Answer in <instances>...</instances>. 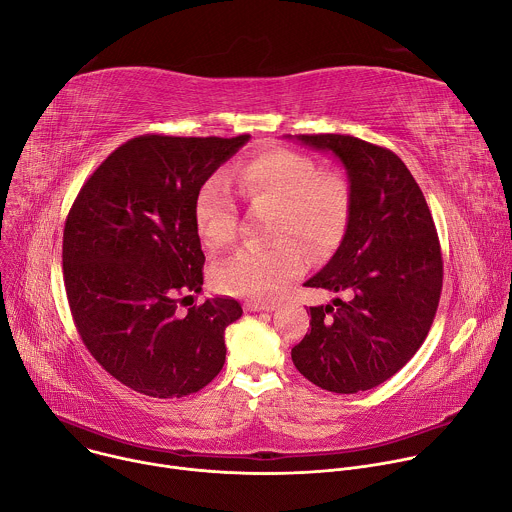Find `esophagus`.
Wrapping results in <instances>:
<instances>
[{
  "label": "esophagus",
  "instance_id": "1",
  "mask_svg": "<svg viewBox=\"0 0 512 512\" xmlns=\"http://www.w3.org/2000/svg\"><path fill=\"white\" fill-rule=\"evenodd\" d=\"M243 308L247 312H269V310H275V304L273 302H261V300H251V302H245Z\"/></svg>",
  "mask_w": 512,
  "mask_h": 512
}]
</instances>
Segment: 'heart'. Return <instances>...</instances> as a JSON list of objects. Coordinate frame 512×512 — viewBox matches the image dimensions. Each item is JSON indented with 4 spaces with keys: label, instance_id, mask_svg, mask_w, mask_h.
Masks as SVG:
<instances>
[{
    "label": "heart",
    "instance_id": "obj_1",
    "mask_svg": "<svg viewBox=\"0 0 512 512\" xmlns=\"http://www.w3.org/2000/svg\"><path fill=\"white\" fill-rule=\"evenodd\" d=\"M237 188L253 208L273 206L269 247H249L216 263L212 285L239 298H273L306 269L308 257H326L348 221V188L332 172L294 150H265L237 174ZM194 223L202 243L221 251L237 239V204L229 180L210 176L198 190Z\"/></svg>",
    "mask_w": 512,
    "mask_h": 512
}]
</instances>
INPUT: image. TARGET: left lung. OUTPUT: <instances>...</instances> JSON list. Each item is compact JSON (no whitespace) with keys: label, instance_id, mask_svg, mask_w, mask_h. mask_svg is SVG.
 Here are the masks:
<instances>
[{"label":"left lung","instance_id":"8db88e82","mask_svg":"<svg viewBox=\"0 0 512 512\" xmlns=\"http://www.w3.org/2000/svg\"><path fill=\"white\" fill-rule=\"evenodd\" d=\"M296 137L344 164L350 206L340 247L304 283L346 300L310 308V330L291 360L326 391H367L405 367L433 324L444 279L440 239L397 154L352 135Z\"/></svg>","mask_w":512,"mask_h":512}]
</instances>
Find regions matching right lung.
Masks as SVG:
<instances>
[{
  "label": "right lung",
  "mask_w": 512,
  "mask_h": 512,
  "mask_svg": "<svg viewBox=\"0 0 512 512\" xmlns=\"http://www.w3.org/2000/svg\"><path fill=\"white\" fill-rule=\"evenodd\" d=\"M249 135L125 141L83 184L64 223L62 271L72 320L101 367L125 387L184 397L221 373L233 298L180 312L200 294L194 223L202 184Z\"/></svg>",
  "instance_id": "right-lung-1"
}]
</instances>
